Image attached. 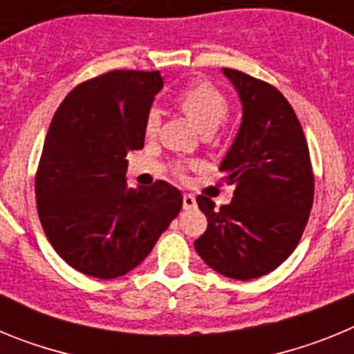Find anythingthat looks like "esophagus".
Returning <instances> with one entry per match:
<instances>
[{
	"label": "esophagus",
	"mask_w": 354,
	"mask_h": 354,
	"mask_svg": "<svg viewBox=\"0 0 354 354\" xmlns=\"http://www.w3.org/2000/svg\"><path fill=\"white\" fill-rule=\"evenodd\" d=\"M183 205H184V209H195L196 207L195 195H192V193H186V195L183 196Z\"/></svg>",
	"instance_id": "obj_1"
}]
</instances>
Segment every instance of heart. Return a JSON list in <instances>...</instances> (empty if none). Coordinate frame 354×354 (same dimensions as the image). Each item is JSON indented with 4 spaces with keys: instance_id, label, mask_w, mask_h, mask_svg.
I'll list each match as a JSON object with an SVG mask.
<instances>
[{
    "instance_id": "1",
    "label": "heart",
    "mask_w": 354,
    "mask_h": 354,
    "mask_svg": "<svg viewBox=\"0 0 354 354\" xmlns=\"http://www.w3.org/2000/svg\"><path fill=\"white\" fill-rule=\"evenodd\" d=\"M177 106L200 133L209 129L214 131L227 117L228 111L227 97L205 81H198V83H193L184 88L177 95ZM158 126L159 115L156 111H150L145 122L147 134H154L158 131Z\"/></svg>"
}]
</instances>
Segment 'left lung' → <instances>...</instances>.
<instances>
[{"label": "left lung", "instance_id": "8db88e82", "mask_svg": "<svg viewBox=\"0 0 354 354\" xmlns=\"http://www.w3.org/2000/svg\"><path fill=\"white\" fill-rule=\"evenodd\" d=\"M243 117L220 170L234 184L230 204L196 196L207 230L195 241L216 273L252 280L271 273L298 246L314 202V175L301 124L274 86L223 68Z\"/></svg>", "mask_w": 354, "mask_h": 354}]
</instances>
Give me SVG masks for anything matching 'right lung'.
I'll list each match as a JSON object with an SVG mask.
<instances>
[{"mask_svg": "<svg viewBox=\"0 0 354 354\" xmlns=\"http://www.w3.org/2000/svg\"><path fill=\"white\" fill-rule=\"evenodd\" d=\"M162 88L158 71L84 81L56 109L35 179L40 223L56 253L93 278L129 273L183 209L177 187H127V152L143 149Z\"/></svg>", "mask_w": 354, "mask_h": 354, "instance_id": "right-lung-1", "label": "right lung"}]
</instances>
